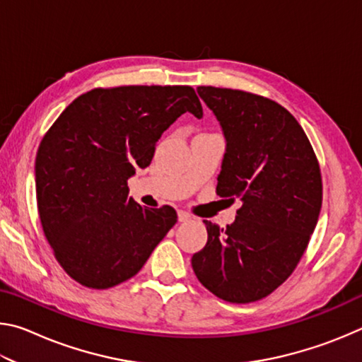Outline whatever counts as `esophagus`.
Segmentation results:
<instances>
[{"mask_svg": "<svg viewBox=\"0 0 362 362\" xmlns=\"http://www.w3.org/2000/svg\"><path fill=\"white\" fill-rule=\"evenodd\" d=\"M189 218H192V216H189L188 212H185V211H179V222H188Z\"/></svg>", "mask_w": 362, "mask_h": 362, "instance_id": "obj_1", "label": "esophagus"}]
</instances>
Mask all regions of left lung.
Wrapping results in <instances>:
<instances>
[{
  "label": "left lung",
  "mask_w": 362,
  "mask_h": 362,
  "mask_svg": "<svg viewBox=\"0 0 362 362\" xmlns=\"http://www.w3.org/2000/svg\"><path fill=\"white\" fill-rule=\"evenodd\" d=\"M226 139L217 194L243 206L226 228L204 220L206 246L192 267L207 291L230 303L267 297L308 247L322 204L317 158L298 121L268 97L199 86Z\"/></svg>",
  "instance_id": "8db88e82"
}]
</instances>
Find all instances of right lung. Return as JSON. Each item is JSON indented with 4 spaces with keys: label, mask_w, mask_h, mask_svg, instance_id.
I'll return each mask as SVG.
<instances>
[{
    "label": "right lung",
    "mask_w": 362,
    "mask_h": 362,
    "mask_svg": "<svg viewBox=\"0 0 362 362\" xmlns=\"http://www.w3.org/2000/svg\"><path fill=\"white\" fill-rule=\"evenodd\" d=\"M203 116L192 86H116L76 97L36 153L42 231L66 274L89 289L131 279L177 222L174 207L148 209L127 179L150 166L161 134L183 113Z\"/></svg>",
    "instance_id": "obj_1"
}]
</instances>
